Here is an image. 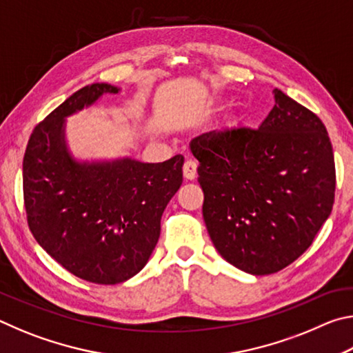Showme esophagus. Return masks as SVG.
<instances>
[{"mask_svg":"<svg viewBox=\"0 0 353 353\" xmlns=\"http://www.w3.org/2000/svg\"><path fill=\"white\" fill-rule=\"evenodd\" d=\"M196 174H198V163H196V160L188 159L187 162L183 163V176H185V179L193 181Z\"/></svg>","mask_w":353,"mask_h":353,"instance_id":"34e87169","label":"esophagus"}]
</instances>
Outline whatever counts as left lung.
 Listing matches in <instances>:
<instances>
[{"instance_id": "1", "label": "left lung", "mask_w": 353, "mask_h": 353, "mask_svg": "<svg viewBox=\"0 0 353 353\" xmlns=\"http://www.w3.org/2000/svg\"><path fill=\"white\" fill-rule=\"evenodd\" d=\"M259 129L191 140L212 241L238 270L266 276L312 246L334 202V159L324 123L276 88Z\"/></svg>"}]
</instances>
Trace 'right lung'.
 <instances>
[{
  "mask_svg": "<svg viewBox=\"0 0 353 353\" xmlns=\"http://www.w3.org/2000/svg\"><path fill=\"white\" fill-rule=\"evenodd\" d=\"M118 90L92 83L71 94L35 126L23 159L34 238L65 270L101 285L126 282L143 270L159 241L165 207L182 185L181 154L162 163L71 157L65 118Z\"/></svg>",
  "mask_w": 353,
  "mask_h": 353,
  "instance_id": "obj_1",
  "label": "right lung"
}]
</instances>
